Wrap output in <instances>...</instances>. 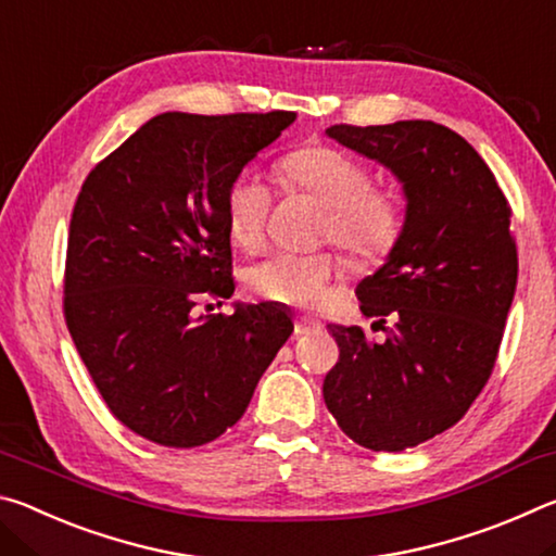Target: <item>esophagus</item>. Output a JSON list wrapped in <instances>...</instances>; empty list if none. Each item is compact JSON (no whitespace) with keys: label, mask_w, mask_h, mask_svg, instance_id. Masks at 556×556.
Masks as SVG:
<instances>
[{"label":"esophagus","mask_w":556,"mask_h":556,"mask_svg":"<svg viewBox=\"0 0 556 556\" xmlns=\"http://www.w3.org/2000/svg\"><path fill=\"white\" fill-rule=\"evenodd\" d=\"M318 328H321V324H318L316 318H312V316H296V318H294V333H296V336L316 333Z\"/></svg>","instance_id":"1"}]
</instances>
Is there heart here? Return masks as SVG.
Returning <instances> with one entry per match:
<instances>
[{
  "instance_id": "1",
  "label": "heart",
  "mask_w": 556,
  "mask_h": 556,
  "mask_svg": "<svg viewBox=\"0 0 556 556\" xmlns=\"http://www.w3.org/2000/svg\"><path fill=\"white\" fill-rule=\"evenodd\" d=\"M281 184L289 191L314 195L324 205L318 240L333 242L357 267L380 265L400 248L407 230V205L390 188L372 186L370 168L343 149L306 144L279 162ZM275 193L257 172L244 168L225 191V225L242 250H257L265 240ZM341 277L333 252H275L244 275L252 294L277 304L316 306Z\"/></svg>"
}]
</instances>
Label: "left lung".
Wrapping results in <instances>:
<instances>
[{
    "label": "left lung",
    "instance_id": "8db88e82",
    "mask_svg": "<svg viewBox=\"0 0 556 556\" xmlns=\"http://www.w3.org/2000/svg\"><path fill=\"white\" fill-rule=\"evenodd\" d=\"M326 135L397 174L407 230L355 289L388 338L328 326L341 357L324 400L355 444L414 448L454 427L495 368L517 285L513 208L481 154L437 122L331 125Z\"/></svg>",
    "mask_w": 556,
    "mask_h": 556
}]
</instances>
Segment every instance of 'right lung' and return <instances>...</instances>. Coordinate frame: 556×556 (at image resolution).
<instances>
[{"instance_id": "right-lung-1", "label": "right lung", "mask_w": 556, "mask_h": 556, "mask_svg": "<svg viewBox=\"0 0 556 556\" xmlns=\"http://www.w3.org/2000/svg\"><path fill=\"white\" fill-rule=\"evenodd\" d=\"M294 119L164 112L96 164L73 205L65 326L108 409L154 444L218 439L294 331L269 304L195 316L235 291L225 191Z\"/></svg>"}]
</instances>
